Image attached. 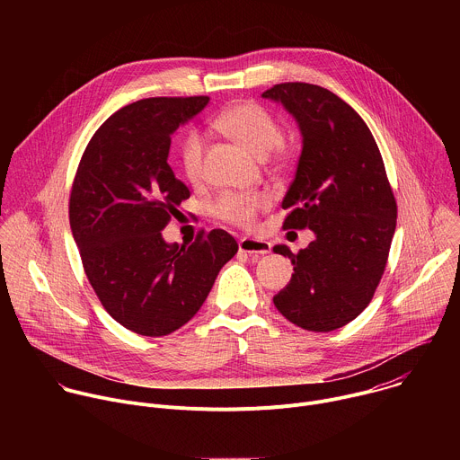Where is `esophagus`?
Here are the masks:
<instances>
[{
	"instance_id": "34e87169",
	"label": "esophagus",
	"mask_w": 460,
	"mask_h": 460,
	"mask_svg": "<svg viewBox=\"0 0 460 460\" xmlns=\"http://www.w3.org/2000/svg\"><path fill=\"white\" fill-rule=\"evenodd\" d=\"M238 249L249 256H260V254H268L271 251V243L258 238H242L238 242Z\"/></svg>"
}]
</instances>
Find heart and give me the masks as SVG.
Segmentation results:
<instances>
[{"mask_svg":"<svg viewBox=\"0 0 460 460\" xmlns=\"http://www.w3.org/2000/svg\"><path fill=\"white\" fill-rule=\"evenodd\" d=\"M218 128L226 137L238 142L256 156H268L282 140V128L277 118L252 102H242L224 111L217 119ZM206 138L200 130L190 128L180 142V165L183 174L196 181L204 172ZM270 206L266 192H233L218 194L209 206V213L226 224L249 229L254 226L261 209Z\"/></svg>","mask_w":460,"mask_h":460,"instance_id":"heart-1","label":"heart"}]
</instances>
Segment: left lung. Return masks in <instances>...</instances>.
Here are the masks:
<instances>
[{
  "mask_svg": "<svg viewBox=\"0 0 460 460\" xmlns=\"http://www.w3.org/2000/svg\"><path fill=\"white\" fill-rule=\"evenodd\" d=\"M264 98L280 102L298 121L302 153L289 185L284 229L314 240L291 258V282L273 296L277 309L307 332H333L371 302L384 275L397 226V202L378 146L366 121L332 91L288 82Z\"/></svg>",
  "mask_w": 460,
  "mask_h": 460,
  "instance_id": "left-lung-1",
  "label": "left lung"
}]
</instances>
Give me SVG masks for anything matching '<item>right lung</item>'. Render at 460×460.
<instances>
[{
	"mask_svg": "<svg viewBox=\"0 0 460 460\" xmlns=\"http://www.w3.org/2000/svg\"><path fill=\"white\" fill-rule=\"evenodd\" d=\"M209 96L147 98L109 116L80 160L69 220L85 275L105 311L144 337L169 335L206 302L236 254L224 229L169 245L162 229L190 192L167 164L171 135Z\"/></svg>",
	"mask_w": 460,
	"mask_h": 460,
	"instance_id": "1",
	"label": "right lung"
}]
</instances>
